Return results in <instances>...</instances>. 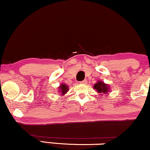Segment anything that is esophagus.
I'll list each match as a JSON object with an SVG mask.
<instances>
[{
	"instance_id": "esophagus-1",
	"label": "esophagus",
	"mask_w": 150,
	"mask_h": 150,
	"mask_svg": "<svg viewBox=\"0 0 150 150\" xmlns=\"http://www.w3.org/2000/svg\"><path fill=\"white\" fill-rule=\"evenodd\" d=\"M87 83V81L86 80H85V81H82V82L81 83V84H83V85H85Z\"/></svg>"
}]
</instances>
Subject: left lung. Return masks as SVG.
Masks as SVG:
<instances>
[{
  "label": "left lung",
  "instance_id": "8db88e82",
  "mask_svg": "<svg viewBox=\"0 0 150 150\" xmlns=\"http://www.w3.org/2000/svg\"><path fill=\"white\" fill-rule=\"evenodd\" d=\"M94 89H96V91L99 94L103 96V95L105 94L106 96H108V93L110 92V85L106 84L103 81H101L100 80H98L97 82L95 83L94 86Z\"/></svg>",
  "mask_w": 150,
  "mask_h": 150
}]
</instances>
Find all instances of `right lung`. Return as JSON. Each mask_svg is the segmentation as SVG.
<instances>
[{
  "mask_svg": "<svg viewBox=\"0 0 150 150\" xmlns=\"http://www.w3.org/2000/svg\"><path fill=\"white\" fill-rule=\"evenodd\" d=\"M58 92H59V93H61L60 94L62 95V96L65 95L68 92V90H69V87L65 83H62V84L60 85V86L58 87Z\"/></svg>",
  "mask_w": 150,
  "mask_h": 150,
  "instance_id": "add662e5",
  "label": "right lung"
}]
</instances>
